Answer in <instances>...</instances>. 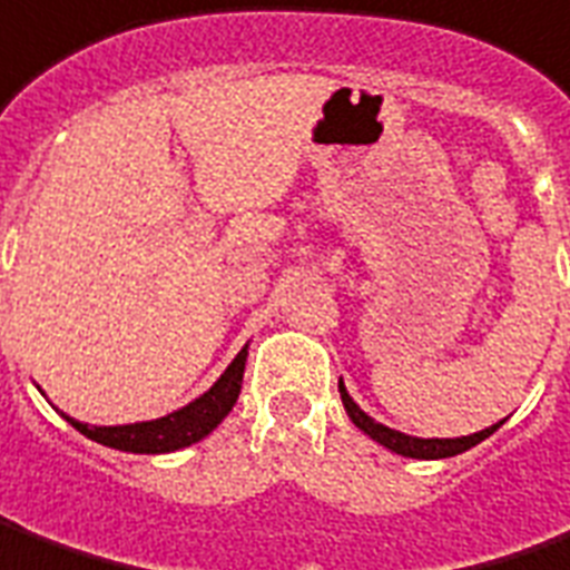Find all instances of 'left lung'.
Returning a JSON list of instances; mask_svg holds the SVG:
<instances>
[{
  "mask_svg": "<svg viewBox=\"0 0 570 570\" xmlns=\"http://www.w3.org/2000/svg\"><path fill=\"white\" fill-rule=\"evenodd\" d=\"M337 391H341V403H344V410L351 415V422L363 434H368L372 441H379L382 446H387L391 453H400V456H410V459H446V456H459V453H465V450H472L478 443L484 441L493 434V428H484V431H474L469 438H410V434H403V431H394V428L382 425V422H375L372 415L360 410L353 397L347 394V387L344 382H337Z\"/></svg>",
  "mask_w": 570,
  "mask_h": 570,
  "instance_id": "obj_1",
  "label": "left lung"
}]
</instances>
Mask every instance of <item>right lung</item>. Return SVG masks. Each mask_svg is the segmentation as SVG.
I'll return each instance as SVG.
<instances>
[{
	"mask_svg": "<svg viewBox=\"0 0 570 570\" xmlns=\"http://www.w3.org/2000/svg\"><path fill=\"white\" fill-rule=\"evenodd\" d=\"M245 360L247 347H242L210 391H204L202 397L191 400L183 410L151 419V422H136V425H82V422L70 419L65 412L61 415L80 434H86L89 441L101 443V446L124 450V453H148V456L151 453H173V450H183V446H191V443L207 438L233 412L235 400L242 394Z\"/></svg>",
	"mask_w": 570,
	"mask_h": 570,
	"instance_id": "right-lung-1",
	"label": "right lung"
}]
</instances>
